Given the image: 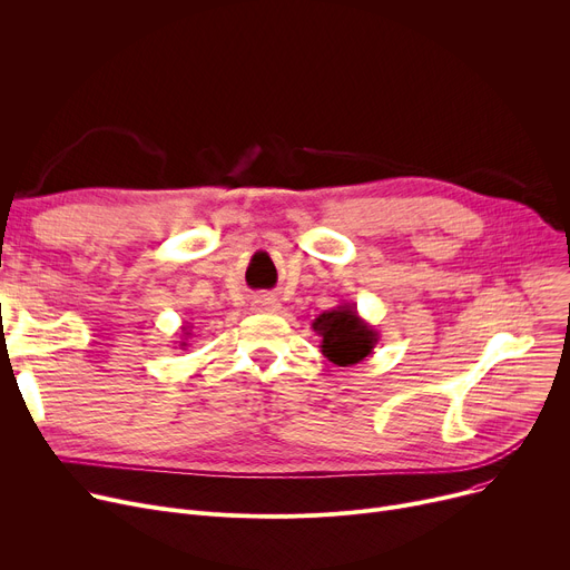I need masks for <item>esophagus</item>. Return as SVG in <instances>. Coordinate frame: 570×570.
<instances>
[{
	"label": "esophagus",
	"instance_id": "34e87169",
	"mask_svg": "<svg viewBox=\"0 0 570 570\" xmlns=\"http://www.w3.org/2000/svg\"><path fill=\"white\" fill-rule=\"evenodd\" d=\"M252 307H254V312L273 314V312H277V309H279V301H277L275 295L261 293V295H254V297H252Z\"/></svg>",
	"mask_w": 570,
	"mask_h": 570
}]
</instances>
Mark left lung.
Masks as SVG:
<instances>
[{"mask_svg":"<svg viewBox=\"0 0 570 570\" xmlns=\"http://www.w3.org/2000/svg\"><path fill=\"white\" fill-rule=\"evenodd\" d=\"M312 331L321 337V353L333 365L351 367L367 361L379 344V331L357 314L355 303H342L314 318Z\"/></svg>","mask_w":570,"mask_h":570,"instance_id":"left-lung-1","label":"left lung"}]
</instances>
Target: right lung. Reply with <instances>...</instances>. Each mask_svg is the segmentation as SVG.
I'll return each instance as SVG.
<instances>
[{
  "label": "right lung",
  "instance_id": "obj_1",
  "mask_svg": "<svg viewBox=\"0 0 570 570\" xmlns=\"http://www.w3.org/2000/svg\"><path fill=\"white\" fill-rule=\"evenodd\" d=\"M191 337V333H189V325H183V337H179V342H177V346L179 348H185L187 346V340Z\"/></svg>",
  "mask_w": 570,
  "mask_h": 570
}]
</instances>
